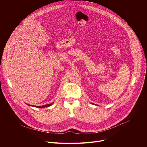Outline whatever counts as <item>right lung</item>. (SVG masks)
<instances>
[{"label": "right lung", "mask_w": 147, "mask_h": 147, "mask_svg": "<svg viewBox=\"0 0 147 147\" xmlns=\"http://www.w3.org/2000/svg\"><path fill=\"white\" fill-rule=\"evenodd\" d=\"M53 103H50V104H47V105H42V106H34V105H28H28H29V106H31V107H34L39 108H45V107H49L51 106Z\"/></svg>", "instance_id": "1"}]
</instances>
